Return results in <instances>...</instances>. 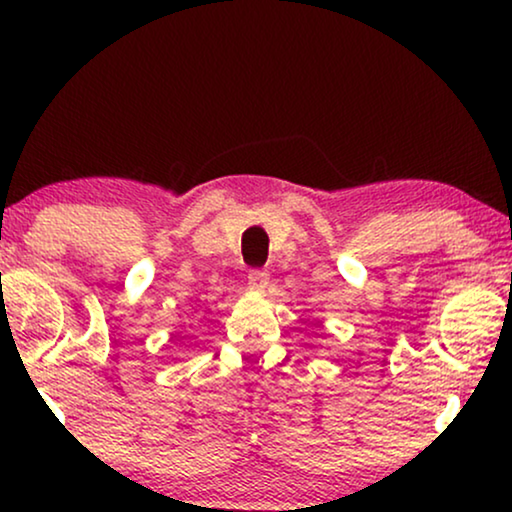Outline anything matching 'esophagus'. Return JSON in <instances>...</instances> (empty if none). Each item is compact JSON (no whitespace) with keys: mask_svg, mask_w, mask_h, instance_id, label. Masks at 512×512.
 <instances>
[{"mask_svg":"<svg viewBox=\"0 0 512 512\" xmlns=\"http://www.w3.org/2000/svg\"><path fill=\"white\" fill-rule=\"evenodd\" d=\"M268 282H270V275H268V272H263V270H254L249 275V289L256 291V293H263L265 286H268Z\"/></svg>","mask_w":512,"mask_h":512,"instance_id":"obj_1","label":"esophagus"}]
</instances>
